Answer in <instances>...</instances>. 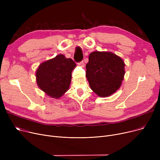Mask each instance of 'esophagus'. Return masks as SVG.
Wrapping results in <instances>:
<instances>
[{
	"label": "esophagus",
	"instance_id": "obj_1",
	"mask_svg": "<svg viewBox=\"0 0 160 160\" xmlns=\"http://www.w3.org/2000/svg\"><path fill=\"white\" fill-rule=\"evenodd\" d=\"M78 65H80V66H81V67H83V66H84V62H83V61H81L80 62L78 63Z\"/></svg>",
	"mask_w": 160,
	"mask_h": 160
}]
</instances>
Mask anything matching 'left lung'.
<instances>
[{"label":"left lung","instance_id":"obj_1","mask_svg":"<svg viewBox=\"0 0 160 160\" xmlns=\"http://www.w3.org/2000/svg\"><path fill=\"white\" fill-rule=\"evenodd\" d=\"M124 66L122 59L113 53L91 52L86 65V77L91 89L101 97L112 95L121 85Z\"/></svg>","mask_w":160,"mask_h":160}]
</instances>
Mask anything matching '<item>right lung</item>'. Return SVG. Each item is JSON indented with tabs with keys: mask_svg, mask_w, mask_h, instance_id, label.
I'll return each mask as SVG.
<instances>
[{
	"mask_svg": "<svg viewBox=\"0 0 160 160\" xmlns=\"http://www.w3.org/2000/svg\"><path fill=\"white\" fill-rule=\"evenodd\" d=\"M75 67L72 59L63 54L42 63L36 72L38 86L50 97H60L69 89L71 72Z\"/></svg>",
	"mask_w": 160,
	"mask_h": 160,
	"instance_id": "add662e5",
	"label": "right lung"
}]
</instances>
